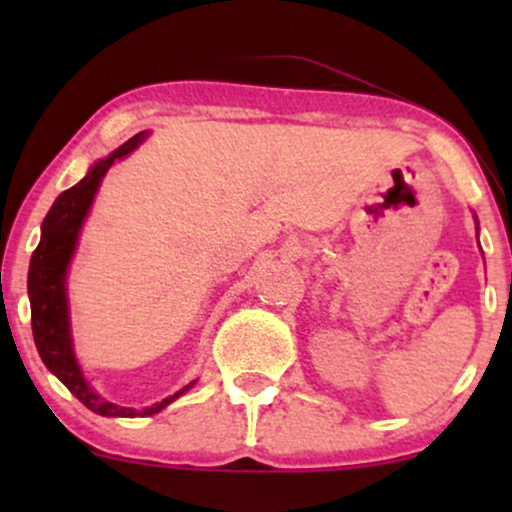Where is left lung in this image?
<instances>
[{
    "label": "left lung",
    "instance_id": "obj_1",
    "mask_svg": "<svg viewBox=\"0 0 512 512\" xmlns=\"http://www.w3.org/2000/svg\"><path fill=\"white\" fill-rule=\"evenodd\" d=\"M474 221H477V214H474ZM477 231H479V221H477Z\"/></svg>",
    "mask_w": 512,
    "mask_h": 512
}]
</instances>
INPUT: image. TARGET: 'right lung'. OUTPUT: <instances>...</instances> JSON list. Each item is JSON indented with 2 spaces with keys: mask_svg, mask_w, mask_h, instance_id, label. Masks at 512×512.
Wrapping results in <instances>:
<instances>
[{
  "mask_svg": "<svg viewBox=\"0 0 512 512\" xmlns=\"http://www.w3.org/2000/svg\"><path fill=\"white\" fill-rule=\"evenodd\" d=\"M149 132L134 134L129 142H125L113 154L101 158L88 168V173L76 182L74 187L64 190L55 199L48 216H45L43 228H40V243L31 257L28 267V298H31V327L35 349L40 358L48 366L52 375L67 385V390L79 399L84 407L101 416H122V419H134V416H151L166 409L170 402H175L180 395H185L197 380L185 385L161 402L151 404L146 409L120 407V404L108 402L98 395L88 380L84 378L79 361L74 354L72 339V320H69V296H67V272L72 262L76 245H79V233L84 228V221L91 211L93 199H96L98 187L115 161L132 154L139 144L144 142Z\"/></svg>",
  "mask_w": 512,
  "mask_h": 512,
  "instance_id": "1",
  "label": "right lung"
}]
</instances>
